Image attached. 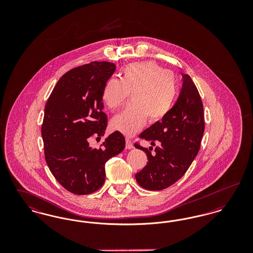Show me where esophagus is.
<instances>
[{
  "instance_id": "esophagus-1",
  "label": "esophagus",
  "mask_w": 253,
  "mask_h": 253,
  "mask_svg": "<svg viewBox=\"0 0 253 253\" xmlns=\"http://www.w3.org/2000/svg\"><path fill=\"white\" fill-rule=\"evenodd\" d=\"M126 149H128V150H130V149H132L133 148V145H132V141L129 139V138H126Z\"/></svg>"
}]
</instances>
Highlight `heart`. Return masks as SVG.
I'll return each mask as SVG.
<instances>
[{
	"label": "heart",
	"instance_id": "1",
	"mask_svg": "<svg viewBox=\"0 0 253 253\" xmlns=\"http://www.w3.org/2000/svg\"><path fill=\"white\" fill-rule=\"evenodd\" d=\"M177 82L173 73L164 70L154 61L135 62L125 66L121 79L112 78L102 91L108 108H120L132 93V102L112 120V127L126 135L138 132L147 119L162 120L177 96Z\"/></svg>",
	"mask_w": 253,
	"mask_h": 253
}]
</instances>
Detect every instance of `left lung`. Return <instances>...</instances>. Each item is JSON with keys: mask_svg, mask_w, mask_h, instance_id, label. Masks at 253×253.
<instances>
[{"mask_svg": "<svg viewBox=\"0 0 253 253\" xmlns=\"http://www.w3.org/2000/svg\"><path fill=\"white\" fill-rule=\"evenodd\" d=\"M179 96L168 115L139 134L155 146V153L135 143L148 157L144 168L135 174L136 182L149 191H161L185 174L197 156L205 130L204 110L198 90L191 77L182 74Z\"/></svg>", "mask_w": 253, "mask_h": 253, "instance_id": "8db88e82", "label": "left lung"}]
</instances>
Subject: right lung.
<instances>
[{"instance_id":"1","label":"right lung","mask_w":253,"mask_h":253,"mask_svg":"<svg viewBox=\"0 0 253 253\" xmlns=\"http://www.w3.org/2000/svg\"><path fill=\"white\" fill-rule=\"evenodd\" d=\"M115 70L108 61L73 68L60 78L45 104L42 125L45 160L54 177L74 194H89L102 187L105 163L125 148L119 131L100 148L89 146L91 137L105 133L102 91Z\"/></svg>"}]
</instances>
